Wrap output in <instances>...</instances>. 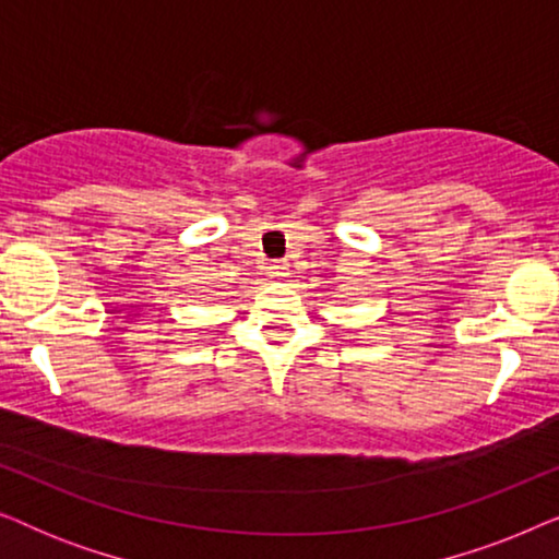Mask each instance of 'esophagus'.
<instances>
[{"label":"esophagus","mask_w":559,"mask_h":559,"mask_svg":"<svg viewBox=\"0 0 559 559\" xmlns=\"http://www.w3.org/2000/svg\"><path fill=\"white\" fill-rule=\"evenodd\" d=\"M266 274H270V280H285L289 274V264L287 262H274V264H270Z\"/></svg>","instance_id":"obj_1"}]
</instances>
